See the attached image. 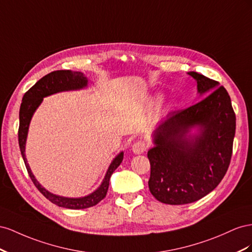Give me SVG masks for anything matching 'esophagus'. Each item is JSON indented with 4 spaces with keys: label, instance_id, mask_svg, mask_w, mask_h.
I'll list each match as a JSON object with an SVG mask.
<instances>
[{
    "label": "esophagus",
    "instance_id": "esophagus-1",
    "mask_svg": "<svg viewBox=\"0 0 252 252\" xmlns=\"http://www.w3.org/2000/svg\"><path fill=\"white\" fill-rule=\"evenodd\" d=\"M146 149H147L146 143L143 142V141H141V140L134 142L133 146H132V151H133L135 154H141V153L145 152Z\"/></svg>",
    "mask_w": 252,
    "mask_h": 252
}]
</instances>
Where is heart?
<instances>
[{"label": "heart", "instance_id": "obj_1", "mask_svg": "<svg viewBox=\"0 0 252 252\" xmlns=\"http://www.w3.org/2000/svg\"><path fill=\"white\" fill-rule=\"evenodd\" d=\"M160 99H161V95H160V94H157V95H155V96H153V97H151V99H150V104H151V105H155L157 102H159Z\"/></svg>", "mask_w": 252, "mask_h": 252}]
</instances>
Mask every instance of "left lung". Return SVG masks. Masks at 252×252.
Masks as SVG:
<instances>
[{"label": "left lung", "instance_id": "1", "mask_svg": "<svg viewBox=\"0 0 252 252\" xmlns=\"http://www.w3.org/2000/svg\"><path fill=\"white\" fill-rule=\"evenodd\" d=\"M188 75L197 83L199 101L161 120L148 151L150 192L169 205L196 202L213 191L232 155L235 114L226 89L196 71Z\"/></svg>", "mask_w": 252, "mask_h": 252}]
</instances>
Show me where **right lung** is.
Wrapping results in <instances>:
<instances>
[{
	"label": "right lung",
	"mask_w": 252,
	"mask_h": 252,
	"mask_svg": "<svg viewBox=\"0 0 252 252\" xmlns=\"http://www.w3.org/2000/svg\"><path fill=\"white\" fill-rule=\"evenodd\" d=\"M88 78L84 76L83 73H80V71H73L68 69L52 71V73H49L46 76L41 78L32 88H31L25 93L19 113V146L27 172L28 174H30L32 183L43 195H44L48 200H50L53 204L62 208H66V209L73 210L85 209V208L93 207L97 205L100 200H102L105 197L107 189H109L110 178L114 173V171L119 167V164L121 163L122 159H124V152H120L112 160L109 168L106 170V173L104 175L101 185H100L94 192H92L89 195H85L82 197H65L49 192L37 181V179H35L30 164H28L26 159L25 147L31 120L33 116L34 112L37 111V109L42 103L43 98L61 92L83 90L85 88H88Z\"/></svg>",
	"instance_id": "add662e5"
}]
</instances>
